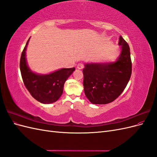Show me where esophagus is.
<instances>
[{
	"label": "esophagus",
	"instance_id": "esophagus-1",
	"mask_svg": "<svg viewBox=\"0 0 157 157\" xmlns=\"http://www.w3.org/2000/svg\"><path fill=\"white\" fill-rule=\"evenodd\" d=\"M84 67V64L82 63H80L77 65V68L78 69H82Z\"/></svg>",
	"mask_w": 157,
	"mask_h": 157
}]
</instances>
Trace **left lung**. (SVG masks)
I'll list each match as a JSON object with an SVG mask.
<instances>
[{"label":"left lung","instance_id":"1","mask_svg":"<svg viewBox=\"0 0 157 157\" xmlns=\"http://www.w3.org/2000/svg\"><path fill=\"white\" fill-rule=\"evenodd\" d=\"M121 54L116 62L88 63L83 71L84 90L86 98L94 104L113 102L124 91L132 75L130 47L120 36Z\"/></svg>","mask_w":157,"mask_h":157}]
</instances>
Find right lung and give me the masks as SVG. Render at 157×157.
I'll return each instance as SVG.
<instances>
[{
	"instance_id": "add662e5",
	"label": "right lung",
	"mask_w": 157,
	"mask_h": 157,
	"mask_svg": "<svg viewBox=\"0 0 157 157\" xmlns=\"http://www.w3.org/2000/svg\"><path fill=\"white\" fill-rule=\"evenodd\" d=\"M27 40L21 53L20 67L25 86L36 100L42 103H52L61 97L66 80L75 70V67L61 69L49 75H37L29 69L25 59Z\"/></svg>"
}]
</instances>
